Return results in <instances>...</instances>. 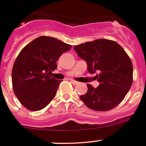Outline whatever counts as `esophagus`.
Wrapping results in <instances>:
<instances>
[{
	"instance_id": "esophagus-1",
	"label": "esophagus",
	"mask_w": 146,
	"mask_h": 146,
	"mask_svg": "<svg viewBox=\"0 0 146 146\" xmlns=\"http://www.w3.org/2000/svg\"><path fill=\"white\" fill-rule=\"evenodd\" d=\"M71 82H72V84H74V85H76V84H79V82H76V81H74V80H71Z\"/></svg>"
}]
</instances>
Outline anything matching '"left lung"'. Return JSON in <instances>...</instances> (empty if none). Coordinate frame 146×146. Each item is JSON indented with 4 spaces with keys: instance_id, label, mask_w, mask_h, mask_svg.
Segmentation results:
<instances>
[{
    "instance_id": "8db88e82",
    "label": "left lung",
    "mask_w": 146,
    "mask_h": 146,
    "mask_svg": "<svg viewBox=\"0 0 146 146\" xmlns=\"http://www.w3.org/2000/svg\"><path fill=\"white\" fill-rule=\"evenodd\" d=\"M74 49L88 65L99 86L87 84L88 91L80 99L88 108L108 111L117 106L125 97L133 82V65L127 52L114 40L100 38L78 46Z\"/></svg>"
}]
</instances>
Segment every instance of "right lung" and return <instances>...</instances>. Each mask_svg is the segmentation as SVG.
<instances>
[{"label": "right lung", "instance_id": "obj_1", "mask_svg": "<svg viewBox=\"0 0 146 146\" xmlns=\"http://www.w3.org/2000/svg\"><path fill=\"white\" fill-rule=\"evenodd\" d=\"M72 46L52 37L42 36L28 43L19 53L12 71L15 94L31 111L46 107L56 95L62 82L50 76L56 62Z\"/></svg>", "mask_w": 146, "mask_h": 146}]
</instances>
